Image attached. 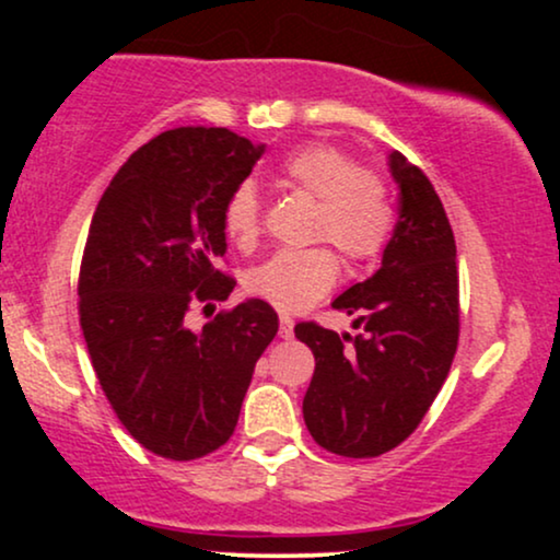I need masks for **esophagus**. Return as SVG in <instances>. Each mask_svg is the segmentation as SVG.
<instances>
[{
	"instance_id": "esophagus-1",
	"label": "esophagus",
	"mask_w": 560,
	"mask_h": 560,
	"mask_svg": "<svg viewBox=\"0 0 560 560\" xmlns=\"http://www.w3.org/2000/svg\"><path fill=\"white\" fill-rule=\"evenodd\" d=\"M292 334H294L292 318L281 316V320H279V337H281V339H292Z\"/></svg>"
}]
</instances>
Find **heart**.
I'll return each instance as SVG.
<instances>
[{
	"instance_id": "1",
	"label": "heart",
	"mask_w": 560,
	"mask_h": 560,
	"mask_svg": "<svg viewBox=\"0 0 560 560\" xmlns=\"http://www.w3.org/2000/svg\"><path fill=\"white\" fill-rule=\"evenodd\" d=\"M279 176L289 189L316 199L313 240L329 242L352 266L376 260L384 253L395 229V210L387 182L376 171L358 168L355 158L337 147L311 144L284 158ZM223 231L242 249L258 242L262 205L249 182L234 186L223 202ZM331 247L279 249L249 271V292L281 313L305 311L337 281L339 260Z\"/></svg>"
}]
</instances>
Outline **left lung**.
I'll return each mask as SVG.
<instances>
[{
  "mask_svg": "<svg viewBox=\"0 0 560 560\" xmlns=\"http://www.w3.org/2000/svg\"><path fill=\"white\" fill-rule=\"evenodd\" d=\"M400 184V221L382 268L331 302L361 334L316 320L294 337L316 355L302 416L313 440L342 458H376L402 445L432 408L460 334L455 236L442 199L419 165L389 158Z\"/></svg>",
  "mask_w": 560,
  "mask_h": 560,
  "instance_id": "8db88e82",
  "label": "left lung"
}]
</instances>
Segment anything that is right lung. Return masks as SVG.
I'll return each instance as SVG.
<instances>
[{
    "instance_id": "right-lung-1",
    "label": "right lung",
    "mask_w": 560,
    "mask_h": 560,
    "mask_svg": "<svg viewBox=\"0 0 560 560\" xmlns=\"http://www.w3.org/2000/svg\"><path fill=\"white\" fill-rule=\"evenodd\" d=\"M262 147L229 128L182 126L120 165L96 205L79 271V316L100 387L126 432L160 458L226 445L279 316L247 300L199 331L191 307L226 302L236 279L223 202Z\"/></svg>"
}]
</instances>
